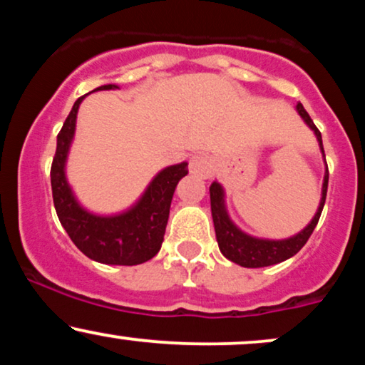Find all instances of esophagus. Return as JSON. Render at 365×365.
<instances>
[{
	"mask_svg": "<svg viewBox=\"0 0 365 365\" xmlns=\"http://www.w3.org/2000/svg\"><path fill=\"white\" fill-rule=\"evenodd\" d=\"M190 173L200 178L211 177L212 173V159L206 154H195L190 158Z\"/></svg>",
	"mask_w": 365,
	"mask_h": 365,
	"instance_id": "34e87169",
	"label": "esophagus"
}]
</instances>
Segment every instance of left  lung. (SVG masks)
I'll list each match as a JSON object with an SVG mask.
<instances>
[{
	"mask_svg": "<svg viewBox=\"0 0 365 365\" xmlns=\"http://www.w3.org/2000/svg\"><path fill=\"white\" fill-rule=\"evenodd\" d=\"M297 111H299V115L305 120V123L314 130L317 140H319L321 150L324 153L321 132L317 130L316 125H314L312 118L309 116V113L304 110V106L300 103L297 104ZM328 178H329V173L328 170H326L324 183H322V199H321L319 209H317L316 216H314L311 225H309L305 230H302L299 235L287 238V240H259V238L249 237L245 235L244 232H240V230L230 221V217L225 211L223 188H221L220 183L216 182L212 183V185L209 187V192H211V212H212V221H215L217 245H220L221 254H223L226 259H230L232 262L240 264V266L244 267L273 266V264H278L282 261H287V259H290L292 255H295L305 245V242H307L309 237L312 235L317 221H319L322 207H324V202H326Z\"/></svg>",
	"mask_w": 365,
	"mask_h": 365,
	"instance_id": "1",
	"label": "left lung"
}]
</instances>
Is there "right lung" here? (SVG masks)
Instances as JSON below:
<instances>
[{"instance_id": "right-lung-1", "label": "right lung", "mask_w": 365, "mask_h": 365, "mask_svg": "<svg viewBox=\"0 0 365 365\" xmlns=\"http://www.w3.org/2000/svg\"><path fill=\"white\" fill-rule=\"evenodd\" d=\"M116 86L99 87L96 91L115 89ZM75 101L72 111L58 133L56 153L51 165V190L58 220L77 249L92 261L115 266H135L159 252L170 217V206L180 178L188 173L187 163L163 170L153 180L145 194L135 207L120 216L101 217L83 211L73 199L72 190L65 178V159L75 132L78 104Z\"/></svg>"}]
</instances>
